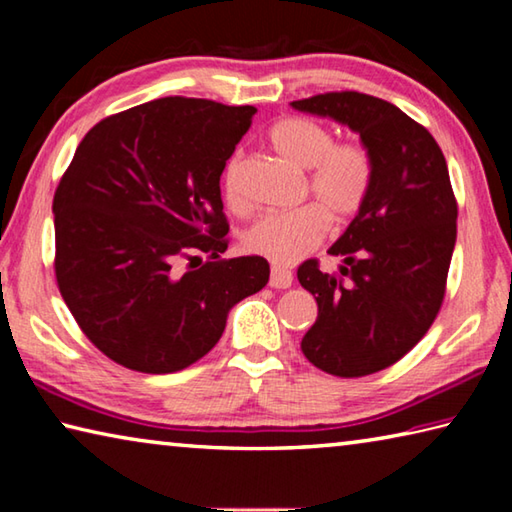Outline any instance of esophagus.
Segmentation results:
<instances>
[{"label":"esophagus","mask_w":512,"mask_h":512,"mask_svg":"<svg viewBox=\"0 0 512 512\" xmlns=\"http://www.w3.org/2000/svg\"><path fill=\"white\" fill-rule=\"evenodd\" d=\"M273 289H289L293 284V273L289 268H282V266H273L271 268V280H268Z\"/></svg>","instance_id":"esophagus-1"}]
</instances>
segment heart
<instances>
[{"instance_id": "obj_1", "label": "heart", "mask_w": 512, "mask_h": 512, "mask_svg": "<svg viewBox=\"0 0 512 512\" xmlns=\"http://www.w3.org/2000/svg\"><path fill=\"white\" fill-rule=\"evenodd\" d=\"M268 142L284 160L307 169L302 196L314 203L264 216L248 232L246 244L268 262L289 266L325 239L329 221L348 223L361 212L375 180V158L361 140H334L332 131L311 117L280 119L268 133ZM241 169L244 153H235L223 169V194L232 207L246 210L239 187Z\"/></svg>"}]
</instances>
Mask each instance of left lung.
Instances as JSON below:
<instances>
[{"mask_svg":"<svg viewBox=\"0 0 512 512\" xmlns=\"http://www.w3.org/2000/svg\"><path fill=\"white\" fill-rule=\"evenodd\" d=\"M291 106L348 124L375 158L366 205L329 248L343 266L298 268L318 302L305 357L327 375L366 377L411 352L443 307L458 216L447 162L427 128L384 99L341 90Z\"/></svg>","mask_w":512,"mask_h":512,"instance_id":"left-lung-1","label":"left lung"}]
</instances>
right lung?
I'll return each mask as SVG.
<instances>
[{"label":"right lung","instance_id":"obj_1","mask_svg":"<svg viewBox=\"0 0 512 512\" xmlns=\"http://www.w3.org/2000/svg\"><path fill=\"white\" fill-rule=\"evenodd\" d=\"M255 112L187 97L121 110L90 128L60 178L58 291L119 366H192L219 343L228 311L266 287L264 257H221L230 225L219 180Z\"/></svg>","mask_w":512,"mask_h":512}]
</instances>
